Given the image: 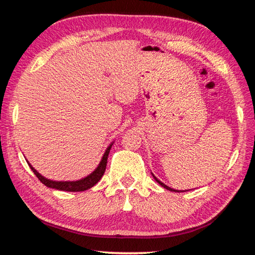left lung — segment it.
I'll return each mask as SVG.
<instances>
[{
  "label": "left lung",
  "instance_id": "1",
  "mask_svg": "<svg viewBox=\"0 0 255 255\" xmlns=\"http://www.w3.org/2000/svg\"><path fill=\"white\" fill-rule=\"evenodd\" d=\"M152 176H153V174H152ZM153 178H154V180H156V181H157V182H158L159 184H160V186H161V187H163L164 189H167V190H170V191H174V192H180V191H178V190H173V189H171V188H169L168 186H166V184H164V183H162V182H161L160 180H158V179H157L156 177H154V176H153Z\"/></svg>",
  "mask_w": 255,
  "mask_h": 255
}]
</instances>
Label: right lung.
Masks as SVG:
<instances>
[{"instance_id":"obj_1","label":"right lung","mask_w":255,"mask_h":255,"mask_svg":"<svg viewBox=\"0 0 255 255\" xmlns=\"http://www.w3.org/2000/svg\"><path fill=\"white\" fill-rule=\"evenodd\" d=\"M112 146H113V143L106 149V151H105L104 156H103L102 161H101V163L98 164L96 170L93 171V173L89 174V176H87L86 178L81 179V180H77V181H53V180H49V179L44 178L42 174H39L29 163H28V166L33 170L35 176L38 178V180L48 188L57 189V190H63V191H72V192L85 191V190H87V189L94 187L95 184H96L99 180H101L102 177L104 176V172H105V170H106V166H107L108 153H109V151H111Z\"/></svg>"}]
</instances>
